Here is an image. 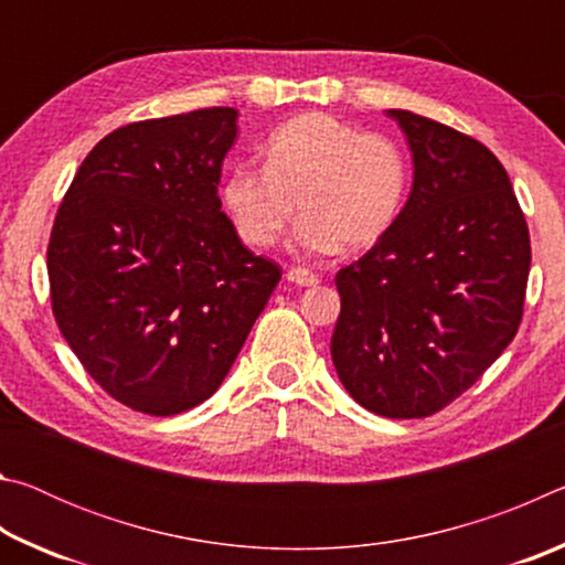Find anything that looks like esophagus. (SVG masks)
Masks as SVG:
<instances>
[{
    "label": "esophagus",
    "mask_w": 565,
    "mask_h": 565,
    "mask_svg": "<svg viewBox=\"0 0 565 565\" xmlns=\"http://www.w3.org/2000/svg\"><path fill=\"white\" fill-rule=\"evenodd\" d=\"M286 279L296 286H317L319 284V276L309 269H301V266H294V269L286 271Z\"/></svg>",
    "instance_id": "obj_1"
}]
</instances>
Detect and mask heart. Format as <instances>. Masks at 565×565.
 Here are the masks:
<instances>
[{
    "mask_svg": "<svg viewBox=\"0 0 565 565\" xmlns=\"http://www.w3.org/2000/svg\"><path fill=\"white\" fill-rule=\"evenodd\" d=\"M408 189L411 164L398 141L306 111L266 137L264 167L238 161L226 171L222 199L248 246H271L299 209L296 244L329 254L381 242L404 212Z\"/></svg>",
    "mask_w": 565,
    "mask_h": 565,
    "instance_id": "heart-1",
    "label": "heart"
}]
</instances>
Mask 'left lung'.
Masks as SVG:
<instances>
[{"label": "left lung", "instance_id": "8db88e82", "mask_svg": "<svg viewBox=\"0 0 565 565\" xmlns=\"http://www.w3.org/2000/svg\"><path fill=\"white\" fill-rule=\"evenodd\" d=\"M414 154L394 228L337 274L331 359L343 388L386 418H424L471 388L523 317L531 238L491 149L388 109Z\"/></svg>", "mask_w": 565, "mask_h": 565}]
</instances>
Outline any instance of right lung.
Returning a JSON list of instances; mask_svg holds the SVG:
<instances>
[{
	"label": "right lung",
	"mask_w": 565,
	"mask_h": 565,
	"mask_svg": "<svg viewBox=\"0 0 565 565\" xmlns=\"http://www.w3.org/2000/svg\"><path fill=\"white\" fill-rule=\"evenodd\" d=\"M236 117L212 107L107 134L54 218L46 271L62 337L141 414L174 416L212 396L281 279L222 212Z\"/></svg>",
	"instance_id": "obj_1"
}]
</instances>
